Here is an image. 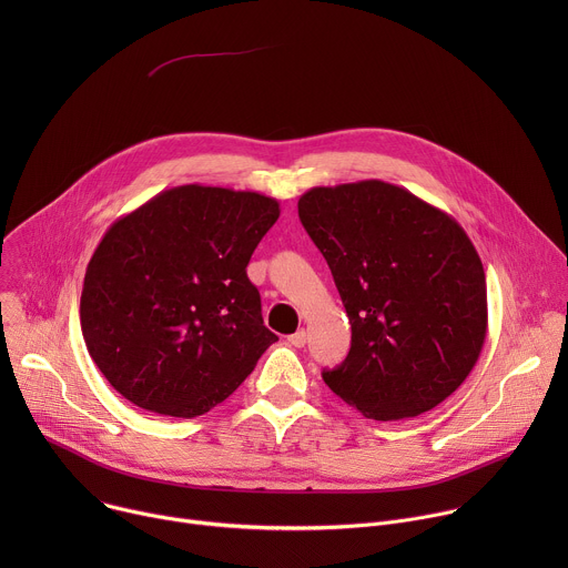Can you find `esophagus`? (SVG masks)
I'll return each instance as SVG.
<instances>
[{
	"label": "esophagus",
	"instance_id": "34e87169",
	"mask_svg": "<svg viewBox=\"0 0 568 568\" xmlns=\"http://www.w3.org/2000/svg\"><path fill=\"white\" fill-rule=\"evenodd\" d=\"M305 339H307V335H305V331L301 328V331H296L294 335H290L287 342H290L294 348H303V346H305Z\"/></svg>",
	"mask_w": 568,
	"mask_h": 568
}]
</instances>
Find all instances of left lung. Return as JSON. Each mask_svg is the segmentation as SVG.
Segmentation results:
<instances>
[{
    "label": "left lung",
    "instance_id": "obj_1",
    "mask_svg": "<svg viewBox=\"0 0 568 568\" xmlns=\"http://www.w3.org/2000/svg\"><path fill=\"white\" fill-rule=\"evenodd\" d=\"M298 217L353 331L323 382L371 420L434 409L465 382L488 333L485 272L463 226L379 180L310 189Z\"/></svg>",
    "mask_w": 568,
    "mask_h": 568
}]
</instances>
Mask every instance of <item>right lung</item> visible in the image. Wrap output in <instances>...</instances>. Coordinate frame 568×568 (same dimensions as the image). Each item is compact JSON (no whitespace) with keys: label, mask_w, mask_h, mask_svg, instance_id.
Returning <instances> with one entry per match:
<instances>
[{"label":"right lung","mask_w":568,"mask_h":568,"mask_svg":"<svg viewBox=\"0 0 568 568\" xmlns=\"http://www.w3.org/2000/svg\"><path fill=\"white\" fill-rule=\"evenodd\" d=\"M274 197L186 184L119 217L88 265L80 328L105 379L152 414L195 418L278 342L247 265Z\"/></svg>","instance_id":"1"}]
</instances>
